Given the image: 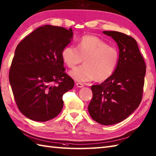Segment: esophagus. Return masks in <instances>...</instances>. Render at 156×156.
Instances as JSON below:
<instances>
[{"label":"esophagus","instance_id":"obj_1","mask_svg":"<svg viewBox=\"0 0 156 156\" xmlns=\"http://www.w3.org/2000/svg\"><path fill=\"white\" fill-rule=\"evenodd\" d=\"M76 86H77L79 88H82V87H84V84L80 83V82H77V83H76Z\"/></svg>","mask_w":156,"mask_h":156}]
</instances>
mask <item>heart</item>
<instances>
[{
  "label": "heart",
  "mask_w": 156,
  "mask_h": 156,
  "mask_svg": "<svg viewBox=\"0 0 156 156\" xmlns=\"http://www.w3.org/2000/svg\"><path fill=\"white\" fill-rule=\"evenodd\" d=\"M63 62L74 69L82 62L83 66L76 68L70 74L76 80L87 82L106 80L114 74L119 62V52L101 38L93 35H85L78 40L76 48L67 46L62 53Z\"/></svg>",
  "instance_id": "1"
}]
</instances>
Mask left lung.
<instances>
[{"instance_id": "left-lung-1", "label": "left lung", "mask_w": 156, "mask_h": 156, "mask_svg": "<svg viewBox=\"0 0 156 156\" xmlns=\"http://www.w3.org/2000/svg\"><path fill=\"white\" fill-rule=\"evenodd\" d=\"M103 33L117 42L119 62L111 77L91 86L93 98L88 109L97 122L112 125L125 120L141 103L146 65L135 38L116 31Z\"/></svg>"}]
</instances>
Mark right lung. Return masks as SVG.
<instances>
[{
    "label": "right lung",
    "instance_id": "right-lung-1",
    "mask_svg": "<svg viewBox=\"0 0 156 156\" xmlns=\"http://www.w3.org/2000/svg\"><path fill=\"white\" fill-rule=\"evenodd\" d=\"M72 36L71 27L46 25L17 46L9 79L17 108L27 118L46 122L62 112L63 94L74 85L62 56Z\"/></svg>",
    "mask_w": 156,
    "mask_h": 156
}]
</instances>
